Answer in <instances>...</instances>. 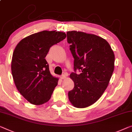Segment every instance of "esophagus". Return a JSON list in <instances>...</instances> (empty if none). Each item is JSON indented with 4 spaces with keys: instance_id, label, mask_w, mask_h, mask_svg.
I'll return each mask as SVG.
<instances>
[{
    "instance_id": "1",
    "label": "esophagus",
    "mask_w": 132,
    "mask_h": 132,
    "mask_svg": "<svg viewBox=\"0 0 132 132\" xmlns=\"http://www.w3.org/2000/svg\"><path fill=\"white\" fill-rule=\"evenodd\" d=\"M60 78L61 79H64L66 78V76L65 75H62V76H60Z\"/></svg>"
}]
</instances>
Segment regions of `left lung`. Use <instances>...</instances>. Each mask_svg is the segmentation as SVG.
Segmentation results:
<instances>
[{"label": "left lung", "mask_w": 132, "mask_h": 132, "mask_svg": "<svg viewBox=\"0 0 132 132\" xmlns=\"http://www.w3.org/2000/svg\"><path fill=\"white\" fill-rule=\"evenodd\" d=\"M68 43L74 58L70 78L74 88L68 93L75 107L85 108L101 97L109 85L114 69V54L109 43L101 37L81 31H68Z\"/></svg>", "instance_id": "left-lung-1"}]
</instances>
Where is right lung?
Segmentation results:
<instances>
[{
	"label": "right lung",
	"instance_id": "obj_1",
	"mask_svg": "<svg viewBox=\"0 0 132 132\" xmlns=\"http://www.w3.org/2000/svg\"><path fill=\"white\" fill-rule=\"evenodd\" d=\"M66 37L64 32L43 31L23 38L13 53L11 70L16 87L34 105L50 99L59 79L51 75L45 59L49 49Z\"/></svg>",
	"mask_w": 132,
	"mask_h": 132
}]
</instances>
